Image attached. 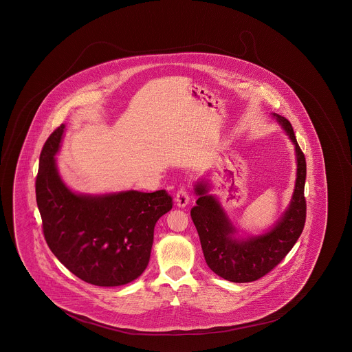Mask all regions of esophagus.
<instances>
[{"instance_id": "1", "label": "esophagus", "mask_w": 352, "mask_h": 352, "mask_svg": "<svg viewBox=\"0 0 352 352\" xmlns=\"http://www.w3.org/2000/svg\"><path fill=\"white\" fill-rule=\"evenodd\" d=\"M189 203V190L186 186L179 188V190L176 192V204L182 208H184L186 204Z\"/></svg>"}]
</instances>
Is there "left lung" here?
<instances>
[{"label": "left lung", "mask_w": 352, "mask_h": 352, "mask_svg": "<svg viewBox=\"0 0 352 352\" xmlns=\"http://www.w3.org/2000/svg\"><path fill=\"white\" fill-rule=\"evenodd\" d=\"M274 116L296 144L298 168L292 204L270 232L242 242L232 239L234 228L220 204L213 196L205 195L206 185L196 186L200 197L190 210V217L200 236L204 257L213 273L230 282H253L266 276L287 256L305 228L306 157L298 146L292 123L283 116Z\"/></svg>", "instance_id": "8db88e82"}]
</instances>
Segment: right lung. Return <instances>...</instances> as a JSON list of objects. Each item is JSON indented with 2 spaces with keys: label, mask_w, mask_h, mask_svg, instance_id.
Listing matches in <instances>:
<instances>
[{
  "label": "right lung",
  "mask_w": 352,
  "mask_h": 352,
  "mask_svg": "<svg viewBox=\"0 0 352 352\" xmlns=\"http://www.w3.org/2000/svg\"><path fill=\"white\" fill-rule=\"evenodd\" d=\"M65 126L39 155L36 197L47 246L74 276L95 286H120L148 265L157 220L172 209L167 190L80 196L62 183L54 155Z\"/></svg>",
  "instance_id": "add662e5"
}]
</instances>
